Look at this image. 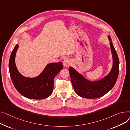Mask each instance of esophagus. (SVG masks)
<instances>
[{
  "mask_svg": "<svg viewBox=\"0 0 130 130\" xmlns=\"http://www.w3.org/2000/svg\"><path fill=\"white\" fill-rule=\"evenodd\" d=\"M63 64L64 67H68L71 64V61L69 59H66L63 62Z\"/></svg>",
  "mask_w": 130,
  "mask_h": 130,
  "instance_id": "obj_1",
  "label": "esophagus"
}]
</instances>
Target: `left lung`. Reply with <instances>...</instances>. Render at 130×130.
<instances>
[{
  "instance_id": "8db88e82",
  "label": "left lung",
  "mask_w": 130,
  "mask_h": 130,
  "mask_svg": "<svg viewBox=\"0 0 130 130\" xmlns=\"http://www.w3.org/2000/svg\"><path fill=\"white\" fill-rule=\"evenodd\" d=\"M108 37L113 58L112 68L108 75L100 80L90 81L73 68L70 67L69 68L74 90L81 97L87 99L100 98L107 93L115 85L119 72V60L110 36Z\"/></svg>"
}]
</instances>
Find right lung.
<instances>
[{
	"label": "right lung",
	"mask_w": 130,
	"mask_h": 130,
	"mask_svg": "<svg viewBox=\"0 0 130 130\" xmlns=\"http://www.w3.org/2000/svg\"><path fill=\"white\" fill-rule=\"evenodd\" d=\"M18 47V44L14 47L9 62V73L15 88L22 95L28 99L41 100L49 97L53 91L54 78L62 69V63L59 62L48 64L37 77H24L18 71L15 63Z\"/></svg>",
	"instance_id": "obj_1"
}]
</instances>
